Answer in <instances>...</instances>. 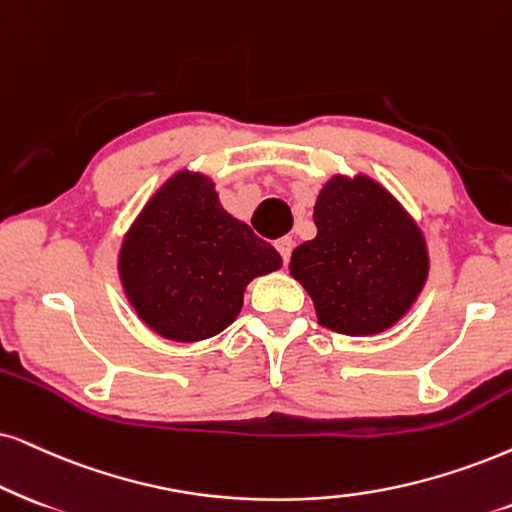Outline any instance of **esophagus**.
<instances>
[{
  "label": "esophagus",
  "instance_id": "obj_1",
  "mask_svg": "<svg viewBox=\"0 0 512 512\" xmlns=\"http://www.w3.org/2000/svg\"><path fill=\"white\" fill-rule=\"evenodd\" d=\"M274 245H276V250L281 252L283 262L288 264V260H290V252H293V238H290V236H283V238H278V241H276Z\"/></svg>",
  "mask_w": 512,
  "mask_h": 512
}]
</instances>
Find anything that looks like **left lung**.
<instances>
[{"label": "left lung", "instance_id": "obj_1", "mask_svg": "<svg viewBox=\"0 0 512 512\" xmlns=\"http://www.w3.org/2000/svg\"><path fill=\"white\" fill-rule=\"evenodd\" d=\"M316 236L290 257L321 326L375 335L404 319L423 293L430 255L423 231L383 184L335 174L314 205Z\"/></svg>", "mask_w": 512, "mask_h": 512}]
</instances>
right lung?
Wrapping results in <instances>:
<instances>
[{
  "mask_svg": "<svg viewBox=\"0 0 512 512\" xmlns=\"http://www.w3.org/2000/svg\"><path fill=\"white\" fill-rule=\"evenodd\" d=\"M274 245L219 203L215 181L179 170L122 238L118 274L141 321L172 342H200L236 321L252 278L281 269Z\"/></svg>",
  "mask_w": 512,
  "mask_h": 512,
  "instance_id": "right-lung-1",
  "label": "right lung"
}]
</instances>
